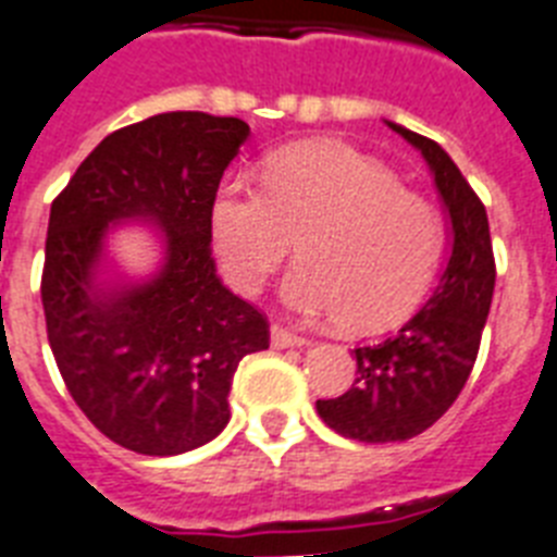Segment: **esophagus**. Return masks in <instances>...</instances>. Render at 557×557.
<instances>
[{
  "label": "esophagus",
  "mask_w": 557,
  "mask_h": 557,
  "mask_svg": "<svg viewBox=\"0 0 557 557\" xmlns=\"http://www.w3.org/2000/svg\"><path fill=\"white\" fill-rule=\"evenodd\" d=\"M302 345H308L306 336H297L292 334L288 329H283V325H271V348H302Z\"/></svg>",
  "instance_id": "34e87169"
}]
</instances>
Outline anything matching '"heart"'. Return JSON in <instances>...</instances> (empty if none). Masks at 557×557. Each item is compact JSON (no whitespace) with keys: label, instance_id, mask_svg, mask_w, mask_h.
I'll list each match as a JSON object with an SVG mask.
<instances>
[{"label":"heart","instance_id":"b5f03b06","mask_svg":"<svg viewBox=\"0 0 557 557\" xmlns=\"http://www.w3.org/2000/svg\"><path fill=\"white\" fill-rule=\"evenodd\" d=\"M223 277L243 294L269 283L297 240L280 297L308 320L380 329L413 311L442 257V223L391 170L345 144H300L271 158L263 189L226 177L209 207Z\"/></svg>","mask_w":557,"mask_h":557}]
</instances>
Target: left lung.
I'll return each mask as SVG.
<instances>
[{"label": "left lung", "mask_w": 557, "mask_h": 557, "mask_svg": "<svg viewBox=\"0 0 557 557\" xmlns=\"http://www.w3.org/2000/svg\"><path fill=\"white\" fill-rule=\"evenodd\" d=\"M385 124L428 163L450 223V257L419 314L382 343L354 348L357 380L350 391L317 401V413L331 430L368 445L419 436L459 399L495 288L493 240L479 195L436 141L394 121Z\"/></svg>", "instance_id": "obj_1"}]
</instances>
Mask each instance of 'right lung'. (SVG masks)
Listing matches in <instances>:
<instances>
[{"instance_id":"1","label":"right lung","mask_w":557,"mask_h":557,"mask_svg":"<svg viewBox=\"0 0 557 557\" xmlns=\"http://www.w3.org/2000/svg\"><path fill=\"white\" fill-rule=\"evenodd\" d=\"M249 124L161 112L115 129L53 200L41 306L70 396L107 438L144 456L207 445L228 424L246 354L269 348V322L214 274L209 207ZM157 228L147 278L115 272L119 225Z\"/></svg>"}]
</instances>
